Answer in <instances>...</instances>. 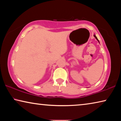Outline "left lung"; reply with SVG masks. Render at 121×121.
I'll return each instance as SVG.
<instances>
[{"mask_svg":"<svg viewBox=\"0 0 121 121\" xmlns=\"http://www.w3.org/2000/svg\"><path fill=\"white\" fill-rule=\"evenodd\" d=\"M94 37H95V39H97L98 41V42H99V40H98V38H97V37H96V36L95 35H94Z\"/></svg>","mask_w":121,"mask_h":121,"instance_id":"8db88e82","label":"left lung"}]
</instances>
